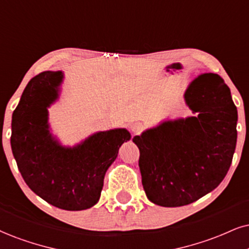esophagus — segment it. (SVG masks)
Listing matches in <instances>:
<instances>
[{
	"mask_svg": "<svg viewBox=\"0 0 249 249\" xmlns=\"http://www.w3.org/2000/svg\"><path fill=\"white\" fill-rule=\"evenodd\" d=\"M130 129L134 134H140L141 131L144 129V125H143L142 122H135V124L130 125Z\"/></svg>",
	"mask_w": 249,
	"mask_h": 249,
	"instance_id": "obj_1",
	"label": "esophagus"
}]
</instances>
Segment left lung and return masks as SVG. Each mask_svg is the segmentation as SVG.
Wrapping results in <instances>:
<instances>
[{"mask_svg":"<svg viewBox=\"0 0 249 249\" xmlns=\"http://www.w3.org/2000/svg\"><path fill=\"white\" fill-rule=\"evenodd\" d=\"M195 116L167 121L135 136L142 185L152 203L182 207L218 187L237 144L238 110L228 85L203 73L185 93Z\"/></svg>","mask_w":249,"mask_h":249,"instance_id":"8db88e82","label":"left lung"}]
</instances>
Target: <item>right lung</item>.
Segmentation results:
<instances>
[{
    "label": "right lung",
    "instance_id": "add662e5",
    "mask_svg": "<svg viewBox=\"0 0 249 249\" xmlns=\"http://www.w3.org/2000/svg\"><path fill=\"white\" fill-rule=\"evenodd\" d=\"M62 77L61 71H44L29 82L12 114L11 149L32 192L60 209L85 210L99 201L106 171L130 134L100 131L72 149L61 146L48 130L47 107Z\"/></svg>",
    "mask_w": 249,
    "mask_h": 249
}]
</instances>
